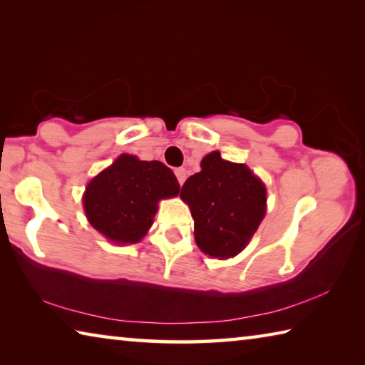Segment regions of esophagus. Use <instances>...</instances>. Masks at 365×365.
<instances>
[{"label":"esophagus","mask_w":365,"mask_h":365,"mask_svg":"<svg viewBox=\"0 0 365 365\" xmlns=\"http://www.w3.org/2000/svg\"><path fill=\"white\" fill-rule=\"evenodd\" d=\"M175 175H177V180H178V183L180 185H183V182H185V178H187V170L185 169H177L175 170Z\"/></svg>","instance_id":"esophagus-1"}]
</instances>
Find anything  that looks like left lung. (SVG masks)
I'll return each instance as SVG.
<instances>
[{
	"instance_id": "obj_1",
	"label": "left lung",
	"mask_w": 365,
	"mask_h": 365,
	"mask_svg": "<svg viewBox=\"0 0 365 365\" xmlns=\"http://www.w3.org/2000/svg\"><path fill=\"white\" fill-rule=\"evenodd\" d=\"M195 220V240L205 255L228 259L242 252L265 215L267 191L246 164L222 159L219 151L201 160V170L180 190Z\"/></svg>"
}]
</instances>
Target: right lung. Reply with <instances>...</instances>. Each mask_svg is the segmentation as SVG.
Instances as JSON below:
<instances>
[{
	"instance_id": "obj_1",
	"label": "right lung",
	"mask_w": 365,
	"mask_h": 365,
	"mask_svg": "<svg viewBox=\"0 0 365 365\" xmlns=\"http://www.w3.org/2000/svg\"><path fill=\"white\" fill-rule=\"evenodd\" d=\"M177 178L159 160L120 154L86 185V219L109 242L133 245L145 237L158 212V202L177 196Z\"/></svg>"
}]
</instances>
